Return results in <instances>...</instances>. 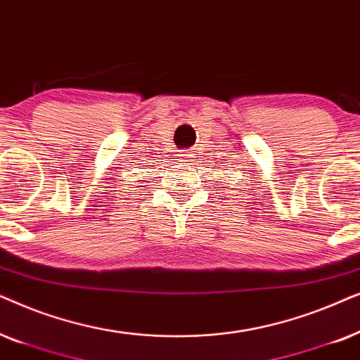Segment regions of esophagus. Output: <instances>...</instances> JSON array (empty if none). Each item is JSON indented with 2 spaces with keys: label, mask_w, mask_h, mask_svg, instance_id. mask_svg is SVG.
Listing matches in <instances>:
<instances>
[{
  "label": "esophagus",
  "mask_w": 360,
  "mask_h": 360,
  "mask_svg": "<svg viewBox=\"0 0 360 360\" xmlns=\"http://www.w3.org/2000/svg\"><path fill=\"white\" fill-rule=\"evenodd\" d=\"M184 158H186V160H188V158H189V156H184Z\"/></svg>",
  "instance_id": "esophagus-1"
}]
</instances>
